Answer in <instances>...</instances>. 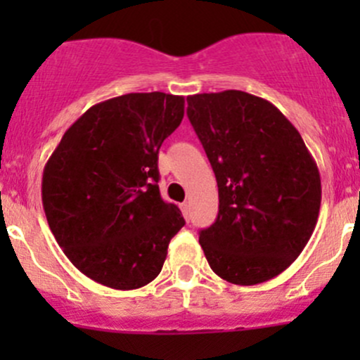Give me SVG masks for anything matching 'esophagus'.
<instances>
[{
  "mask_svg": "<svg viewBox=\"0 0 360 360\" xmlns=\"http://www.w3.org/2000/svg\"><path fill=\"white\" fill-rule=\"evenodd\" d=\"M181 210H183V216L188 219V212H190V205H188L186 202H183V203H181Z\"/></svg>",
  "mask_w": 360,
  "mask_h": 360,
  "instance_id": "34e87169",
  "label": "esophagus"
}]
</instances>
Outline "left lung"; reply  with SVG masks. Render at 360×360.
I'll use <instances>...</instances> for the list:
<instances>
[{"label":"left lung","instance_id":"obj_1","mask_svg":"<svg viewBox=\"0 0 360 360\" xmlns=\"http://www.w3.org/2000/svg\"><path fill=\"white\" fill-rule=\"evenodd\" d=\"M186 115L219 191L216 221L198 238L210 268L237 285L277 277L300 256L317 224V163L296 127L252 94L190 96Z\"/></svg>","mask_w":360,"mask_h":360}]
</instances>
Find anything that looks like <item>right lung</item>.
<instances>
[{"label":"right lung","instance_id":"right-lung-1","mask_svg":"<svg viewBox=\"0 0 360 360\" xmlns=\"http://www.w3.org/2000/svg\"><path fill=\"white\" fill-rule=\"evenodd\" d=\"M184 97L125 94L86 110L43 170L41 200L57 244L82 274L130 291L162 271L184 219L160 197L158 150Z\"/></svg>","mask_w":360,"mask_h":360}]
</instances>
